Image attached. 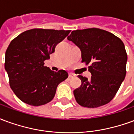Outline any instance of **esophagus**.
Returning <instances> with one entry per match:
<instances>
[{"label": "esophagus", "instance_id": "1", "mask_svg": "<svg viewBox=\"0 0 134 134\" xmlns=\"http://www.w3.org/2000/svg\"><path fill=\"white\" fill-rule=\"evenodd\" d=\"M75 77V75H74L73 73H70L69 74V77L70 78H72V77Z\"/></svg>", "mask_w": 134, "mask_h": 134}]
</instances>
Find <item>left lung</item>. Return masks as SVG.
<instances>
[{
	"label": "left lung",
	"instance_id": "8db88e82",
	"mask_svg": "<svg viewBox=\"0 0 134 134\" xmlns=\"http://www.w3.org/2000/svg\"><path fill=\"white\" fill-rule=\"evenodd\" d=\"M67 39L80 49L82 62L90 64L92 75L90 80L78 75L82 84L73 92L77 103L86 108L108 103L126 77L127 54L123 41L97 28L72 31Z\"/></svg>",
	"mask_w": 134,
	"mask_h": 134
}]
</instances>
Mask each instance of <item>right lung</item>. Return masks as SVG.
Here are the masks:
<instances>
[{"mask_svg": "<svg viewBox=\"0 0 134 134\" xmlns=\"http://www.w3.org/2000/svg\"><path fill=\"white\" fill-rule=\"evenodd\" d=\"M70 32L34 29L10 41L5 52V70L10 88L24 103L33 106L48 103L55 96L58 85L68 77L65 70L56 72L44 64Z\"/></svg>", "mask_w": 134, "mask_h": 134, "instance_id": "obj_1", "label": "right lung"}]
</instances>
